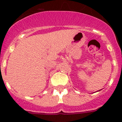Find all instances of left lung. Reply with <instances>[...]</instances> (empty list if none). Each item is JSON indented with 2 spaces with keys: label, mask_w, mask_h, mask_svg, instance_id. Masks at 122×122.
<instances>
[{
  "label": "left lung",
  "mask_w": 122,
  "mask_h": 122,
  "mask_svg": "<svg viewBox=\"0 0 122 122\" xmlns=\"http://www.w3.org/2000/svg\"><path fill=\"white\" fill-rule=\"evenodd\" d=\"M98 91H100V90H98Z\"/></svg>",
  "instance_id": "left-lung-1"
}]
</instances>
